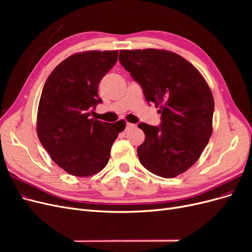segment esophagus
I'll return each instance as SVG.
<instances>
[{"mask_svg": "<svg viewBox=\"0 0 252 252\" xmlns=\"http://www.w3.org/2000/svg\"><path fill=\"white\" fill-rule=\"evenodd\" d=\"M135 125L132 124V123H126V130H128V129H131L133 128Z\"/></svg>", "mask_w": 252, "mask_h": 252, "instance_id": "esophagus-1", "label": "esophagus"}]
</instances>
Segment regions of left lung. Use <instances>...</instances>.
Returning a JSON list of instances; mask_svg holds the SVG:
<instances>
[{
  "label": "left lung",
  "mask_w": 252,
  "mask_h": 252,
  "mask_svg": "<svg viewBox=\"0 0 252 252\" xmlns=\"http://www.w3.org/2000/svg\"><path fill=\"white\" fill-rule=\"evenodd\" d=\"M120 63L139 83L148 104L161 106L159 126L140 123L141 164L165 179L191 167L212 133L215 101L207 83L184 58L167 50H121Z\"/></svg>",
  "instance_id": "obj_1"
}]
</instances>
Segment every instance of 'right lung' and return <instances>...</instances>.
<instances>
[{
	"label": "right lung",
	"instance_id": "obj_1",
	"mask_svg": "<svg viewBox=\"0 0 252 252\" xmlns=\"http://www.w3.org/2000/svg\"><path fill=\"white\" fill-rule=\"evenodd\" d=\"M118 50L85 51L60 63L45 82L37 109L36 132L53 162L67 173L88 177L107 165L123 121L90 119L97 86L118 61Z\"/></svg>",
	"mask_w": 252,
	"mask_h": 252
}]
</instances>
